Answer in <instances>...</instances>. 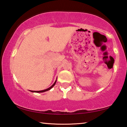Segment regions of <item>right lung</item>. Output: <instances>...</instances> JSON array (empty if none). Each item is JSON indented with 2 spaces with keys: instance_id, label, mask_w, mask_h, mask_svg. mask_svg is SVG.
<instances>
[{
  "instance_id": "add662e5",
  "label": "right lung",
  "mask_w": 127,
  "mask_h": 127,
  "mask_svg": "<svg viewBox=\"0 0 127 127\" xmlns=\"http://www.w3.org/2000/svg\"><path fill=\"white\" fill-rule=\"evenodd\" d=\"M56 82H57V80H56L55 81V82L54 83V84L51 86V87H50L49 88H48V89H47L46 90H41V91H30L31 92H37V93H40V92H45V91H48V90H50V89H51V88H53L54 86V85H55L56 83Z\"/></svg>"
}]
</instances>
